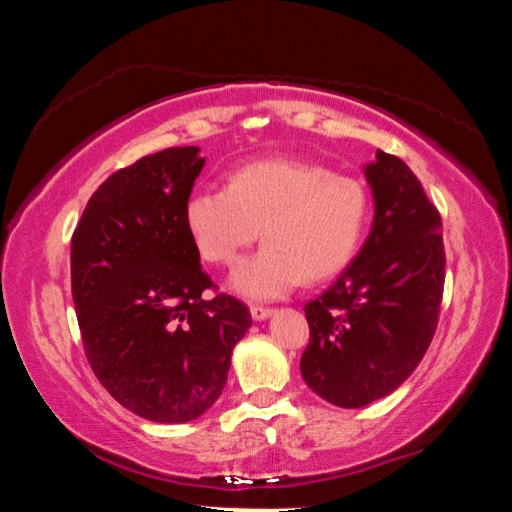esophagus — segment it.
Here are the masks:
<instances>
[{
	"label": "esophagus",
	"instance_id": "34e87169",
	"mask_svg": "<svg viewBox=\"0 0 512 512\" xmlns=\"http://www.w3.org/2000/svg\"><path fill=\"white\" fill-rule=\"evenodd\" d=\"M250 316L255 320H266L268 316H273V309L271 307H250Z\"/></svg>",
	"mask_w": 512,
	"mask_h": 512
}]
</instances>
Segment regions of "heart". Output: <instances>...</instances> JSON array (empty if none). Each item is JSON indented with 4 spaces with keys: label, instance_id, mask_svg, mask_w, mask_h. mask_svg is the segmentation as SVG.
I'll return each instance as SVG.
<instances>
[{
    "label": "heart",
    "instance_id": "heart-1",
    "mask_svg": "<svg viewBox=\"0 0 512 512\" xmlns=\"http://www.w3.org/2000/svg\"><path fill=\"white\" fill-rule=\"evenodd\" d=\"M370 192L359 178L302 160L241 164L225 187L185 201V228L203 259L235 264L257 237L264 248L230 275V289L275 300L298 284L323 282L352 262L370 223Z\"/></svg>",
    "mask_w": 512,
    "mask_h": 512
}]
</instances>
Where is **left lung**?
I'll return each mask as SVG.
<instances>
[{"label":"left lung","mask_w":512,"mask_h":512,"mask_svg":"<svg viewBox=\"0 0 512 512\" xmlns=\"http://www.w3.org/2000/svg\"><path fill=\"white\" fill-rule=\"evenodd\" d=\"M375 219L357 257L305 305V384L325 402L361 409L400 388L436 334L445 284L443 223L406 164L377 151L363 164Z\"/></svg>","instance_id":"1"}]
</instances>
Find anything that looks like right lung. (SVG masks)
I'll list each match as a JSON object with an SVG mask.
<instances>
[{"label":"right lung","mask_w":512,"mask_h":512,"mask_svg":"<svg viewBox=\"0 0 512 512\" xmlns=\"http://www.w3.org/2000/svg\"><path fill=\"white\" fill-rule=\"evenodd\" d=\"M205 167L198 146L144 155L101 183L72 237V298L103 388L144 420L201 418L228 381L253 325L237 298H205L212 280L185 228Z\"/></svg>","instance_id":"add662e5"}]
</instances>
